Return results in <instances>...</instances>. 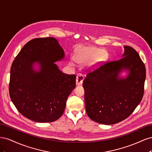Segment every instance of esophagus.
<instances>
[{
	"mask_svg": "<svg viewBox=\"0 0 152 152\" xmlns=\"http://www.w3.org/2000/svg\"><path fill=\"white\" fill-rule=\"evenodd\" d=\"M83 80H84V76L82 74H80V73L79 74H78L76 77V85L77 86L81 85L82 84V82H83Z\"/></svg>",
	"mask_w": 152,
	"mask_h": 152,
	"instance_id": "34e87169",
	"label": "esophagus"
}]
</instances>
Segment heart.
I'll list each match as a JSON object with an SVG mask.
<instances>
[{"label":"heart","mask_w":152,"mask_h":152,"mask_svg":"<svg viewBox=\"0 0 152 152\" xmlns=\"http://www.w3.org/2000/svg\"><path fill=\"white\" fill-rule=\"evenodd\" d=\"M108 58L107 53L104 52V50L99 48L93 47H87L82 49L81 52L77 53L74 59L70 61V65L74 66L75 61L77 63L89 62L91 67H93L107 60Z\"/></svg>","instance_id":"heart-1"}]
</instances>
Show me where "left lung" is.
I'll return each mask as SVG.
<instances>
[{
	"instance_id": "left-lung-1",
	"label": "left lung",
	"mask_w": 152,
	"mask_h": 152,
	"mask_svg": "<svg viewBox=\"0 0 152 152\" xmlns=\"http://www.w3.org/2000/svg\"><path fill=\"white\" fill-rule=\"evenodd\" d=\"M124 48L121 59L87 73L83 81L86 113L96 122L112 125L125 120L143 96L145 64L135 49ZM124 70L128 72L125 78L120 75Z\"/></svg>"
}]
</instances>
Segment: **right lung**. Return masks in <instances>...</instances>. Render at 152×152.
<instances>
[{
  "mask_svg": "<svg viewBox=\"0 0 152 152\" xmlns=\"http://www.w3.org/2000/svg\"><path fill=\"white\" fill-rule=\"evenodd\" d=\"M65 53L54 37L27 42L13 61L10 95L19 112L37 122H52L65 111L68 96L75 87L76 76L63 73L55 62ZM39 65V71L34 68Z\"/></svg>",
  "mask_w": 152,
  "mask_h": 152,
  "instance_id": "obj_1",
  "label": "right lung"
}]
</instances>
